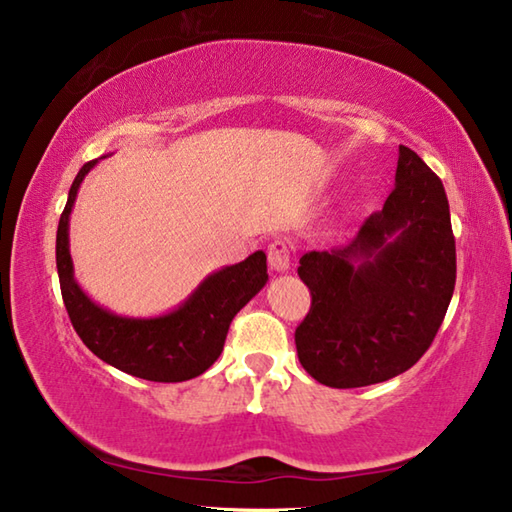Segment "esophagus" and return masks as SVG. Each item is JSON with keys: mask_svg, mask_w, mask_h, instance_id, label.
Wrapping results in <instances>:
<instances>
[{"mask_svg": "<svg viewBox=\"0 0 512 512\" xmlns=\"http://www.w3.org/2000/svg\"><path fill=\"white\" fill-rule=\"evenodd\" d=\"M268 266L275 273H284L291 268V244L287 239H275L268 246Z\"/></svg>", "mask_w": 512, "mask_h": 512, "instance_id": "1", "label": "esophagus"}]
</instances>
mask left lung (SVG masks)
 I'll use <instances>...</instances> for the list:
<instances>
[{"mask_svg": "<svg viewBox=\"0 0 512 512\" xmlns=\"http://www.w3.org/2000/svg\"><path fill=\"white\" fill-rule=\"evenodd\" d=\"M311 307L296 327L298 359L332 388L393 379L418 363L443 325L456 284L445 187L400 146L395 187L348 246L300 257Z\"/></svg>", "mask_w": 512, "mask_h": 512, "instance_id": "8db88e82", "label": "left lung"}]
</instances>
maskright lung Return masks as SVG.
Masks as SVG:
<instances>
[{"label":"right lung","instance_id":"1","mask_svg":"<svg viewBox=\"0 0 512 512\" xmlns=\"http://www.w3.org/2000/svg\"><path fill=\"white\" fill-rule=\"evenodd\" d=\"M94 164L97 160L85 162L74 178L56 232L60 293L76 334L101 361L133 377L171 384L203 375L219 359L232 318L266 284V255L257 250L244 262L207 275L183 305L158 318H126L94 305L76 284L69 255V214Z\"/></svg>","mask_w":512,"mask_h":512}]
</instances>
